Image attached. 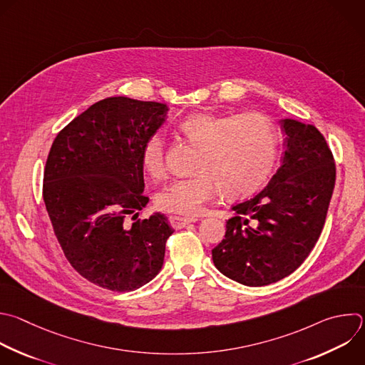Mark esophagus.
Segmentation results:
<instances>
[{
  "label": "esophagus",
  "instance_id": "1",
  "mask_svg": "<svg viewBox=\"0 0 365 365\" xmlns=\"http://www.w3.org/2000/svg\"><path fill=\"white\" fill-rule=\"evenodd\" d=\"M197 219L195 217H180V216H169V222L170 225L175 227V229H182L185 227L186 225L192 223V222H196Z\"/></svg>",
  "mask_w": 365,
  "mask_h": 365
}]
</instances>
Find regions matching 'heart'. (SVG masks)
<instances>
[{"label":"heart","mask_w":365,"mask_h":365,"mask_svg":"<svg viewBox=\"0 0 365 365\" xmlns=\"http://www.w3.org/2000/svg\"><path fill=\"white\" fill-rule=\"evenodd\" d=\"M179 130L199 148L193 166L197 172L172 180L156 195V206L169 213L199 215L219 187L226 197L254 192L267 180L278 156V130L258 113H195L180 121ZM140 158L152 178L165 175V140L160 133L146 140Z\"/></svg>","instance_id":"heart-1"}]
</instances>
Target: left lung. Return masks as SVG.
I'll use <instances>...</instances> for the list:
<instances>
[{
	"instance_id": "obj_1",
	"label": "left lung",
	"mask_w": 365,
	"mask_h": 365,
	"mask_svg": "<svg viewBox=\"0 0 365 365\" xmlns=\"http://www.w3.org/2000/svg\"><path fill=\"white\" fill-rule=\"evenodd\" d=\"M282 165L255 196L232 206L225 239L212 250L215 267L248 287L291 275L311 254L325 223L335 163L321 132L284 118Z\"/></svg>"
}]
</instances>
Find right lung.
<instances>
[{"label":"right lung","mask_w":365,"mask_h":365,"mask_svg":"<svg viewBox=\"0 0 365 365\" xmlns=\"http://www.w3.org/2000/svg\"><path fill=\"white\" fill-rule=\"evenodd\" d=\"M168 110L129 97L100 100L57 135L46 162L43 199L58 244L83 278L108 291H135L163 265L173 233L168 217H138L149 202L142 148Z\"/></svg>","instance_id":"1"}]
</instances>
